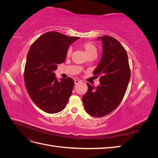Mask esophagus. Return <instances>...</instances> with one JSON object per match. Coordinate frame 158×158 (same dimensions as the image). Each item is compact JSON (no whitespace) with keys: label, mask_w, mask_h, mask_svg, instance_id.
<instances>
[{"label":"esophagus","mask_w":158,"mask_h":158,"mask_svg":"<svg viewBox=\"0 0 158 158\" xmlns=\"http://www.w3.org/2000/svg\"><path fill=\"white\" fill-rule=\"evenodd\" d=\"M80 82H81V81L79 80H77V79L74 80V84H78L80 83Z\"/></svg>","instance_id":"1"}]
</instances>
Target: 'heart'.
Instances as JSON below:
<instances>
[{"label":"heart","instance_id":"heart-1","mask_svg":"<svg viewBox=\"0 0 158 158\" xmlns=\"http://www.w3.org/2000/svg\"><path fill=\"white\" fill-rule=\"evenodd\" d=\"M82 48L84 49L85 53L86 54L88 57L92 55H97V48L95 45L92 42H85L82 45ZM72 53L71 48H69L66 51V56L70 57Z\"/></svg>","mask_w":158,"mask_h":158}]
</instances>
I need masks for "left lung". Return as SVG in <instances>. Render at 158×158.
I'll list each match as a JSON object with an SVG mask.
<instances>
[{
	"label": "left lung",
	"mask_w": 158,
	"mask_h": 158,
	"mask_svg": "<svg viewBox=\"0 0 158 158\" xmlns=\"http://www.w3.org/2000/svg\"><path fill=\"white\" fill-rule=\"evenodd\" d=\"M103 44L102 57L94 74L99 76V85L86 83L88 91L82 101L90 115L102 117L112 112L121 103L131 78V70L126 50L114 37H99Z\"/></svg>",
	"instance_id": "obj_1"
}]
</instances>
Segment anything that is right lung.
<instances>
[{"label": "right lung", "mask_w": 158, "mask_h": 158, "mask_svg": "<svg viewBox=\"0 0 158 158\" xmlns=\"http://www.w3.org/2000/svg\"><path fill=\"white\" fill-rule=\"evenodd\" d=\"M79 38L49 31L33 42L28 51L23 74L26 88L32 101L47 113L61 111L72 95L73 78L58 81L54 71L65 61L69 45Z\"/></svg>", "instance_id": "1"}]
</instances>
